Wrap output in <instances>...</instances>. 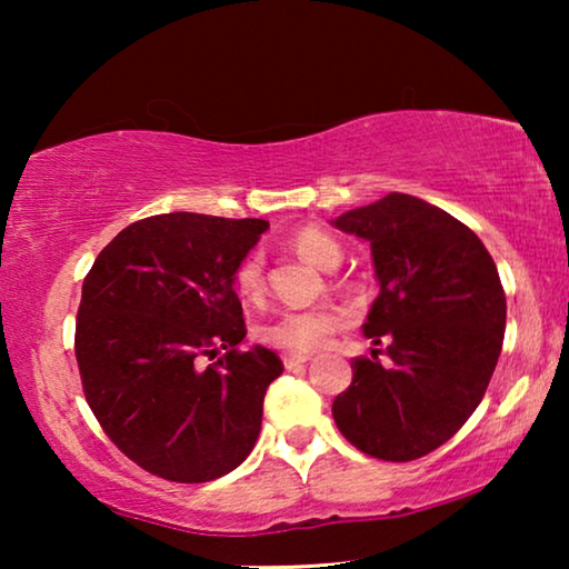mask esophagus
Returning a JSON list of instances; mask_svg holds the SVG:
<instances>
[{"mask_svg": "<svg viewBox=\"0 0 569 569\" xmlns=\"http://www.w3.org/2000/svg\"><path fill=\"white\" fill-rule=\"evenodd\" d=\"M308 360H310V355H295V352H287V355L282 357V362H284L287 370L300 368V365H306Z\"/></svg>", "mask_w": 569, "mask_h": 569, "instance_id": "obj_1", "label": "esophagus"}]
</instances>
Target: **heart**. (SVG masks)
Here are the masks:
<instances>
[{
	"mask_svg": "<svg viewBox=\"0 0 569 569\" xmlns=\"http://www.w3.org/2000/svg\"><path fill=\"white\" fill-rule=\"evenodd\" d=\"M295 253L316 263L321 269H333L341 259V246L321 228H302L292 236ZM236 290L243 300H259L263 295V263L261 256H246L236 269ZM345 323V316L331 308L287 310L271 318L259 329L263 345L284 349V352L306 355L323 347L337 329Z\"/></svg>",
	"mask_w": 569,
	"mask_h": 569,
	"instance_id": "obj_1",
	"label": "heart"
}]
</instances>
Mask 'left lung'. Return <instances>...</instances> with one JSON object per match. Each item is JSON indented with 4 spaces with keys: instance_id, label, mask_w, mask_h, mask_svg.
I'll use <instances>...</instances> for the list:
<instances>
[{
    "instance_id": "left-lung-1",
    "label": "left lung",
    "mask_w": 569,
    "mask_h": 569,
    "mask_svg": "<svg viewBox=\"0 0 569 569\" xmlns=\"http://www.w3.org/2000/svg\"><path fill=\"white\" fill-rule=\"evenodd\" d=\"M331 224L370 243L380 295L362 331L391 357H355L333 422L362 453L415 461L453 438L487 391L508 316L500 274L463 222L409 193Z\"/></svg>"
}]
</instances>
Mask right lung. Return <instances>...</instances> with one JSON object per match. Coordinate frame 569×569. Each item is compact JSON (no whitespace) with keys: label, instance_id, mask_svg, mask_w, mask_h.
<instances>
[{"label":"right lung","instance_id":"1","mask_svg":"<svg viewBox=\"0 0 569 569\" xmlns=\"http://www.w3.org/2000/svg\"><path fill=\"white\" fill-rule=\"evenodd\" d=\"M267 220L170 212L108 243L84 277L74 355L84 399L108 438L144 471L199 485L246 461L261 432L263 393L282 360L240 352L236 269ZM226 355L209 369L199 356Z\"/></svg>","mask_w":569,"mask_h":569}]
</instances>
